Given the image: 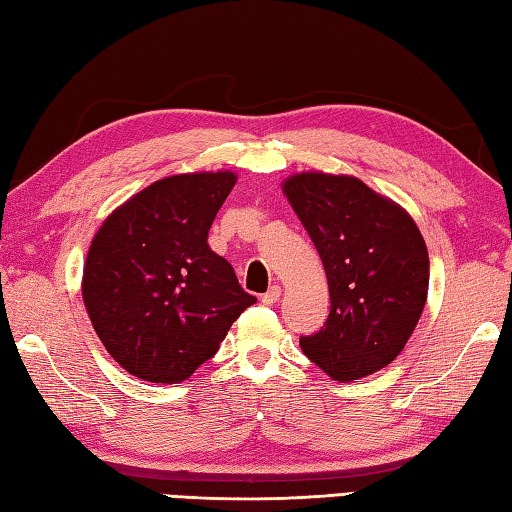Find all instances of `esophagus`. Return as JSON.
Segmentation results:
<instances>
[{"mask_svg":"<svg viewBox=\"0 0 512 512\" xmlns=\"http://www.w3.org/2000/svg\"><path fill=\"white\" fill-rule=\"evenodd\" d=\"M279 297H281V286H270L264 295H262V303L264 306H275V303L279 301Z\"/></svg>","mask_w":512,"mask_h":512,"instance_id":"1","label":"esophagus"}]
</instances>
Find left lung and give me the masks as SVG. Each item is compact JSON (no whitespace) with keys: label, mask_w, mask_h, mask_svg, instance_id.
I'll list each match as a JSON object with an SVG mask.
<instances>
[{"label":"left lung","mask_w":512,"mask_h":512,"mask_svg":"<svg viewBox=\"0 0 512 512\" xmlns=\"http://www.w3.org/2000/svg\"><path fill=\"white\" fill-rule=\"evenodd\" d=\"M319 250L330 317L301 350L339 383L387 367L405 350L429 292V253L400 204L345 173L301 171L281 182Z\"/></svg>","instance_id":"8db88e82"}]
</instances>
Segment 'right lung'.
<instances>
[{
    "instance_id": "obj_1",
    "label": "right lung",
    "mask_w": 512,
    "mask_h": 512,
    "mask_svg": "<svg viewBox=\"0 0 512 512\" xmlns=\"http://www.w3.org/2000/svg\"><path fill=\"white\" fill-rule=\"evenodd\" d=\"M237 173H178L105 217L83 264V303L105 350L147 383L176 385L257 301L209 246Z\"/></svg>"
}]
</instances>
